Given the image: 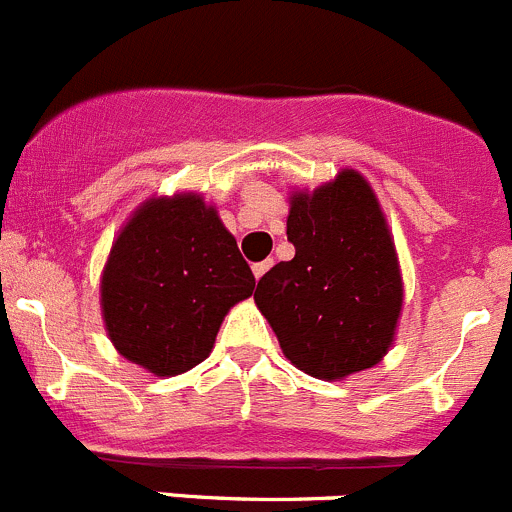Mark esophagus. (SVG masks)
Listing matches in <instances>:
<instances>
[{"mask_svg": "<svg viewBox=\"0 0 512 512\" xmlns=\"http://www.w3.org/2000/svg\"><path fill=\"white\" fill-rule=\"evenodd\" d=\"M271 266H274V259H266V261H261V264H253V276H256V281H259L261 276L271 269Z\"/></svg>", "mask_w": 512, "mask_h": 512, "instance_id": "1", "label": "esophagus"}]
</instances>
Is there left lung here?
Instances as JSON below:
<instances>
[{
  "label": "left lung",
  "mask_w": 512,
  "mask_h": 512,
  "mask_svg": "<svg viewBox=\"0 0 512 512\" xmlns=\"http://www.w3.org/2000/svg\"><path fill=\"white\" fill-rule=\"evenodd\" d=\"M286 236L294 259L266 271L253 294L284 357L326 382L382 362L397 337L405 281L369 180L342 168L314 191L294 188Z\"/></svg>",
  "instance_id": "left-lung-1"
}]
</instances>
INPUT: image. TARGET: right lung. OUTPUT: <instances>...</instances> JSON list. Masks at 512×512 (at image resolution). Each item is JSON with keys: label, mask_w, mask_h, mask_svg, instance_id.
I'll list each match as a JSON object with an SVG mask.
<instances>
[{"label": "right lung", "mask_w": 512, "mask_h": 512, "mask_svg": "<svg viewBox=\"0 0 512 512\" xmlns=\"http://www.w3.org/2000/svg\"><path fill=\"white\" fill-rule=\"evenodd\" d=\"M253 286L213 203L196 191L150 196L107 253L102 321L120 357L155 377H175L213 352L226 314Z\"/></svg>", "instance_id": "1"}]
</instances>
